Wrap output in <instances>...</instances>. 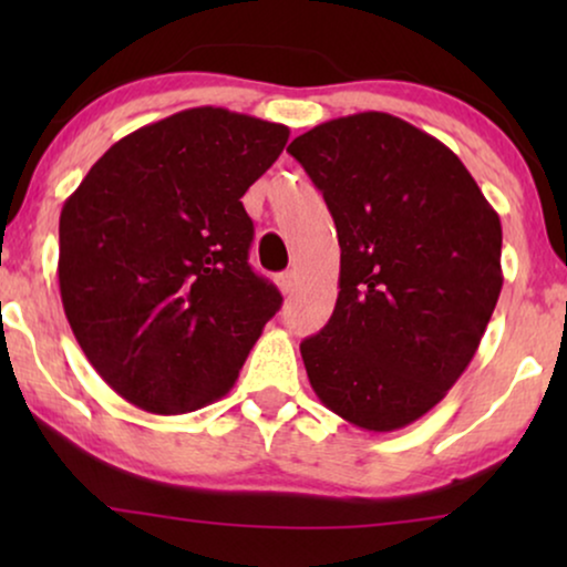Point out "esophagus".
<instances>
[{
	"label": "esophagus",
	"instance_id": "obj_1",
	"mask_svg": "<svg viewBox=\"0 0 567 567\" xmlns=\"http://www.w3.org/2000/svg\"><path fill=\"white\" fill-rule=\"evenodd\" d=\"M276 284L284 293H291L293 286H297V274H293V270H286V274L276 276Z\"/></svg>",
	"mask_w": 567,
	"mask_h": 567
}]
</instances>
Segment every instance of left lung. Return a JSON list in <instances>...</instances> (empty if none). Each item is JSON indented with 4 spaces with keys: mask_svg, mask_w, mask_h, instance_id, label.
Masks as SVG:
<instances>
[{
    "mask_svg": "<svg viewBox=\"0 0 567 567\" xmlns=\"http://www.w3.org/2000/svg\"><path fill=\"white\" fill-rule=\"evenodd\" d=\"M289 154L322 190L340 245L330 322L301 343L324 408L398 431L444 400L498 301L501 219L456 154L390 113L320 123Z\"/></svg>",
    "mask_w": 567,
    "mask_h": 567,
    "instance_id": "8db88e82",
    "label": "left lung"
}]
</instances>
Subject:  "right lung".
I'll list each match as a JSON object with an SVG mask.
<instances>
[{
    "label": "right lung",
    "instance_id": "1",
    "mask_svg": "<svg viewBox=\"0 0 567 567\" xmlns=\"http://www.w3.org/2000/svg\"><path fill=\"white\" fill-rule=\"evenodd\" d=\"M289 142L284 123L190 107L115 142L59 219V289L76 343L131 405H212L281 293L252 274L245 190Z\"/></svg>",
    "mask_w": 567,
    "mask_h": 567
}]
</instances>
